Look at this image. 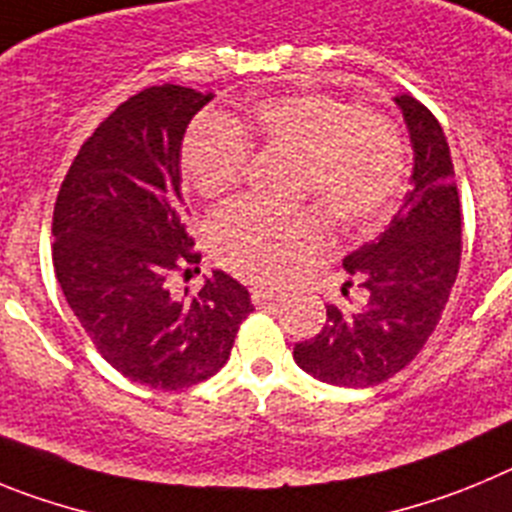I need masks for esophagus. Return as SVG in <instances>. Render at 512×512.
I'll list each match as a JSON object with an SVG mask.
<instances>
[{
    "label": "esophagus",
    "mask_w": 512,
    "mask_h": 512,
    "mask_svg": "<svg viewBox=\"0 0 512 512\" xmlns=\"http://www.w3.org/2000/svg\"><path fill=\"white\" fill-rule=\"evenodd\" d=\"M251 300H253V305H259V307L274 305V302L279 300V292H274V289H269V287H253Z\"/></svg>",
    "instance_id": "34e87169"
}]
</instances>
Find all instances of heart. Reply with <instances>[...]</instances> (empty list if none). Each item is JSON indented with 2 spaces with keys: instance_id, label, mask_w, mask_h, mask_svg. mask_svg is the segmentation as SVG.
<instances>
[{
  "instance_id": "heart-1",
  "label": "heart",
  "mask_w": 512,
  "mask_h": 512,
  "mask_svg": "<svg viewBox=\"0 0 512 512\" xmlns=\"http://www.w3.org/2000/svg\"><path fill=\"white\" fill-rule=\"evenodd\" d=\"M243 129L269 148L297 156V194L315 197L338 223H364L397 194L405 148L387 117L356 110L333 94H289L261 102L235 128L223 117H202L184 143V174L202 197L215 200L241 182L248 148ZM315 210H271L233 202L207 223V243L228 269L256 282H277L289 266L323 243Z\"/></svg>"
}]
</instances>
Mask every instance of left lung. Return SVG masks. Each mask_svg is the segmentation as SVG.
Segmentation results:
<instances>
[{
    "label": "left lung",
    "instance_id": "left-lung-1",
    "mask_svg": "<svg viewBox=\"0 0 512 512\" xmlns=\"http://www.w3.org/2000/svg\"><path fill=\"white\" fill-rule=\"evenodd\" d=\"M395 104L413 146V189L384 233L343 259V269L366 289V302L328 305L318 336L295 343L302 372L351 390L395 377L418 356L459 274L461 207L446 135L415 97L397 94Z\"/></svg>",
    "mask_w": 512,
    "mask_h": 512
}]
</instances>
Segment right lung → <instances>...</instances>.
<instances>
[{"instance_id":"1","label":"right lung","mask_w":512,"mask_h":512,"mask_svg":"<svg viewBox=\"0 0 512 512\" xmlns=\"http://www.w3.org/2000/svg\"><path fill=\"white\" fill-rule=\"evenodd\" d=\"M212 92L148 87L122 102L76 153L53 210V269L99 354L130 382L184 390L217 374L251 295L212 271L194 297L169 279L192 274L182 140Z\"/></svg>"}]
</instances>
